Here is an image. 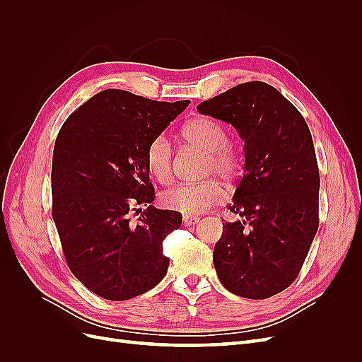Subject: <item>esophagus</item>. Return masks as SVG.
Segmentation results:
<instances>
[{
    "label": "esophagus",
    "instance_id": "esophagus-1",
    "mask_svg": "<svg viewBox=\"0 0 362 362\" xmlns=\"http://www.w3.org/2000/svg\"><path fill=\"white\" fill-rule=\"evenodd\" d=\"M182 222L185 226H193L199 222L198 216H192V214H184L182 216Z\"/></svg>",
    "mask_w": 362,
    "mask_h": 362
}]
</instances>
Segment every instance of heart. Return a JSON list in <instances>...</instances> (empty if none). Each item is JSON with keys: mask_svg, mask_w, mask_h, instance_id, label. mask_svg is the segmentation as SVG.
I'll return each instance as SVG.
<instances>
[{"mask_svg": "<svg viewBox=\"0 0 362 362\" xmlns=\"http://www.w3.org/2000/svg\"><path fill=\"white\" fill-rule=\"evenodd\" d=\"M182 137L192 146L205 152L202 177H214L202 182L178 184L161 194L164 206L185 214H201L225 199L223 181H234L243 168L240 151L229 144V129L213 117H198L182 128ZM149 173L158 182L168 184L173 177V149L166 136H156L145 151Z\"/></svg>", "mask_w": 362, "mask_h": 362, "instance_id": "b5f03b06", "label": "heart"}]
</instances>
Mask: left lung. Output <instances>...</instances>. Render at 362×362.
<instances>
[{"label": "left lung", "instance_id": "8db88e82", "mask_svg": "<svg viewBox=\"0 0 362 362\" xmlns=\"http://www.w3.org/2000/svg\"><path fill=\"white\" fill-rule=\"evenodd\" d=\"M201 115L231 124L245 140V175L213 261L223 287L267 299L298 278L319 228L320 175L310 128L286 96L262 81L201 103Z\"/></svg>", "mask_w": 362, "mask_h": 362}]
</instances>
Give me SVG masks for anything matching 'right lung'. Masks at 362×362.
<instances>
[{
	"label": "right lung",
	"instance_id": "right-lung-1",
	"mask_svg": "<svg viewBox=\"0 0 362 362\" xmlns=\"http://www.w3.org/2000/svg\"><path fill=\"white\" fill-rule=\"evenodd\" d=\"M189 104L107 89L76 108L59 131L52 218L74 276L107 300L133 299L166 275L163 240L181 226L182 216L151 205L156 190L145 151ZM133 209L142 213L137 221L129 217Z\"/></svg>",
	"mask_w": 362,
	"mask_h": 362
}]
</instances>
